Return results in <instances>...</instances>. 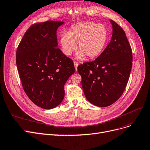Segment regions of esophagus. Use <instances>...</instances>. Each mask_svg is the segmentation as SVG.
Masks as SVG:
<instances>
[{
  "label": "esophagus",
  "mask_w": 150,
  "mask_h": 150,
  "mask_svg": "<svg viewBox=\"0 0 150 150\" xmlns=\"http://www.w3.org/2000/svg\"><path fill=\"white\" fill-rule=\"evenodd\" d=\"M78 66H79V62H76V61H74V66H75V68L76 70H77Z\"/></svg>",
  "instance_id": "obj_1"
}]
</instances>
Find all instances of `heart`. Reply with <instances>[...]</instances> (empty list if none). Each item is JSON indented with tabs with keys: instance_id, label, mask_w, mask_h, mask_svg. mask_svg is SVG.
I'll use <instances>...</instances> for the list:
<instances>
[{
	"instance_id": "heart-1",
	"label": "heart",
	"mask_w": 150,
	"mask_h": 150,
	"mask_svg": "<svg viewBox=\"0 0 150 150\" xmlns=\"http://www.w3.org/2000/svg\"><path fill=\"white\" fill-rule=\"evenodd\" d=\"M107 28L102 24L83 22L71 26L68 32H63L60 38L62 52L69 56L76 48V57L83 59L85 56L92 59L99 56L103 51L108 40Z\"/></svg>"
}]
</instances>
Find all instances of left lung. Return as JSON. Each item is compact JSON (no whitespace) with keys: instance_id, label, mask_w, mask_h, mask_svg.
Masks as SVG:
<instances>
[{"instance_id":"1","label":"left lung","mask_w":150,"mask_h":150,"mask_svg":"<svg viewBox=\"0 0 150 150\" xmlns=\"http://www.w3.org/2000/svg\"><path fill=\"white\" fill-rule=\"evenodd\" d=\"M111 41L93 61L78 66L83 92L93 105L105 107L119 99L125 90L132 66V52L125 31L111 20Z\"/></svg>"}]
</instances>
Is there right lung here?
Here are the masks:
<instances>
[{
    "label": "right lung",
    "instance_id": "add662e5",
    "mask_svg": "<svg viewBox=\"0 0 150 150\" xmlns=\"http://www.w3.org/2000/svg\"><path fill=\"white\" fill-rule=\"evenodd\" d=\"M62 21L32 24L16 52L22 86L29 99L44 109L55 108L64 97V84L75 72L73 61L57 47L56 30Z\"/></svg>",
    "mask_w": 150,
    "mask_h": 150
}]
</instances>
